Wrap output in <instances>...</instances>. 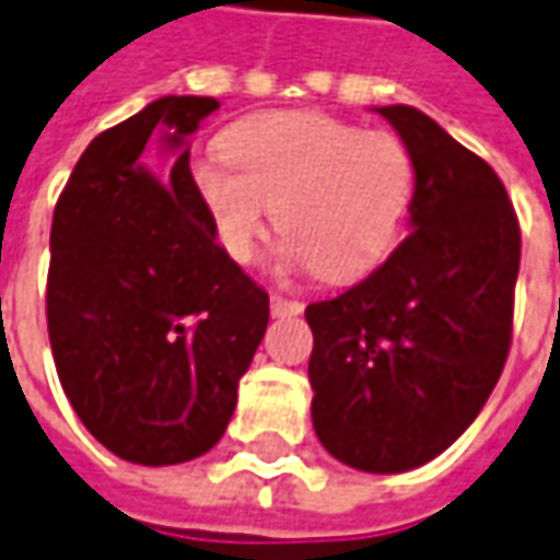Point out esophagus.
<instances>
[{"label": "esophagus", "mask_w": 560, "mask_h": 560, "mask_svg": "<svg viewBox=\"0 0 560 560\" xmlns=\"http://www.w3.org/2000/svg\"><path fill=\"white\" fill-rule=\"evenodd\" d=\"M269 306H272V315H276V318H281V315H300V312H303V303H300V300H288V296H281V293H272Z\"/></svg>", "instance_id": "1"}]
</instances>
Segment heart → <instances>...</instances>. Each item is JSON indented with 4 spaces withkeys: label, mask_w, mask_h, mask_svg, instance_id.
Returning a JSON list of instances; mask_svg holds the SVG:
<instances>
[{
    "label": "heart",
    "mask_w": 560,
    "mask_h": 560,
    "mask_svg": "<svg viewBox=\"0 0 560 560\" xmlns=\"http://www.w3.org/2000/svg\"><path fill=\"white\" fill-rule=\"evenodd\" d=\"M221 154L197 163L194 178L226 257L252 260L272 206L284 257L324 281L370 272L394 248L416 190L412 154L394 132L318 112L242 117Z\"/></svg>",
    "instance_id": "heart-1"
}]
</instances>
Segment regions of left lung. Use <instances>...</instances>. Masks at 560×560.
<instances>
[{
  "instance_id": "8db88e82",
  "label": "left lung",
  "mask_w": 560,
  "mask_h": 560,
  "mask_svg": "<svg viewBox=\"0 0 560 560\" xmlns=\"http://www.w3.org/2000/svg\"><path fill=\"white\" fill-rule=\"evenodd\" d=\"M416 163L412 233L382 267L306 308L312 424L363 472L416 470L455 443L512 342L522 230L482 158L412 105L375 108Z\"/></svg>"
}]
</instances>
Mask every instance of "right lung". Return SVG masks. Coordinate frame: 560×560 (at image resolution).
Instances as JSON below:
<instances>
[{
	"mask_svg": "<svg viewBox=\"0 0 560 560\" xmlns=\"http://www.w3.org/2000/svg\"><path fill=\"white\" fill-rule=\"evenodd\" d=\"M212 96H163L100 132L50 226L48 336L84 428L124 460L206 455L267 334L269 293L218 245L185 136ZM179 154L160 183L138 163L151 131Z\"/></svg>",
	"mask_w": 560,
	"mask_h": 560,
	"instance_id": "1",
	"label": "right lung"
}]
</instances>
